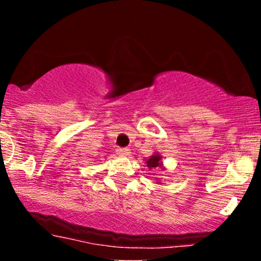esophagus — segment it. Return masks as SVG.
<instances>
[{
  "label": "esophagus",
  "mask_w": 261,
  "mask_h": 261,
  "mask_svg": "<svg viewBox=\"0 0 261 261\" xmlns=\"http://www.w3.org/2000/svg\"><path fill=\"white\" fill-rule=\"evenodd\" d=\"M116 152H118V154L125 155V157L130 155V149H128V148H118V149H116Z\"/></svg>",
  "instance_id": "obj_1"
}]
</instances>
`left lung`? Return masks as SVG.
Instances as JSON below:
<instances>
[{"mask_svg": "<svg viewBox=\"0 0 261 261\" xmlns=\"http://www.w3.org/2000/svg\"><path fill=\"white\" fill-rule=\"evenodd\" d=\"M146 164H147V167L149 169L162 168L164 170L163 163H162V155L158 153V152H157V153L152 154L149 158H147V160H146Z\"/></svg>", "mask_w": 261, "mask_h": 261, "instance_id": "8db88e82", "label": "left lung"}]
</instances>
